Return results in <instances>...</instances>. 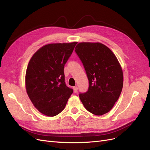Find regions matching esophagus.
<instances>
[{"mask_svg":"<svg viewBox=\"0 0 150 150\" xmlns=\"http://www.w3.org/2000/svg\"><path fill=\"white\" fill-rule=\"evenodd\" d=\"M73 90L74 93H78V87H77V86H74V87H73Z\"/></svg>","mask_w":150,"mask_h":150,"instance_id":"1","label":"esophagus"}]
</instances>
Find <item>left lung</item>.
<instances>
[{"mask_svg": "<svg viewBox=\"0 0 150 150\" xmlns=\"http://www.w3.org/2000/svg\"><path fill=\"white\" fill-rule=\"evenodd\" d=\"M75 52L89 80L88 91L79 95L81 101L93 114H105L117 101L123 86L120 63L111 50L99 42L79 43Z\"/></svg>", "mask_w": 150, "mask_h": 150, "instance_id": "8db88e82", "label": "left lung"}]
</instances>
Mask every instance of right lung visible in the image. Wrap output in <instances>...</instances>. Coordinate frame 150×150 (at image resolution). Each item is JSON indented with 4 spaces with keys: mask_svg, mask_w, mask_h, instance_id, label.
<instances>
[{
    "mask_svg": "<svg viewBox=\"0 0 150 150\" xmlns=\"http://www.w3.org/2000/svg\"><path fill=\"white\" fill-rule=\"evenodd\" d=\"M76 44L74 42L46 45L29 62L25 74L27 93L34 106L45 115L59 114L73 93L66 84L64 68Z\"/></svg>",
    "mask_w": 150,
    "mask_h": 150,
    "instance_id": "add662e5",
    "label": "right lung"
}]
</instances>
